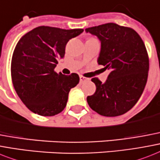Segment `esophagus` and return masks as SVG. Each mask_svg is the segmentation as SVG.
Wrapping results in <instances>:
<instances>
[{"instance_id":"esophagus-1","label":"esophagus","mask_w":160,"mask_h":160,"mask_svg":"<svg viewBox=\"0 0 160 160\" xmlns=\"http://www.w3.org/2000/svg\"><path fill=\"white\" fill-rule=\"evenodd\" d=\"M89 80L88 78L86 77H84V76H80V82H83V81H84V80Z\"/></svg>"}]
</instances>
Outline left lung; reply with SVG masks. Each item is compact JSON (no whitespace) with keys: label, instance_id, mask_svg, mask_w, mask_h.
<instances>
[{"label":"left lung","instance_id":"1","mask_svg":"<svg viewBox=\"0 0 160 160\" xmlns=\"http://www.w3.org/2000/svg\"><path fill=\"white\" fill-rule=\"evenodd\" d=\"M85 32L100 41L97 62L110 71L104 83L92 79L96 91L87 97L88 104L102 116L122 115L134 107L147 82L149 58L145 44L134 29L114 23L88 28Z\"/></svg>","mask_w":160,"mask_h":160}]
</instances>
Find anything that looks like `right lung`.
Wrapping results in <instances>:
<instances>
[{
	"label": "right lung",
	"mask_w": 160,
	"mask_h": 160,
	"mask_svg": "<svg viewBox=\"0 0 160 160\" xmlns=\"http://www.w3.org/2000/svg\"><path fill=\"white\" fill-rule=\"evenodd\" d=\"M83 31L40 26L19 39L13 53L11 77L17 94L30 111L44 117L63 111L80 77L58 74L54 69L64 58L69 40Z\"/></svg>",
	"instance_id": "right-lung-1"
}]
</instances>
